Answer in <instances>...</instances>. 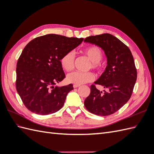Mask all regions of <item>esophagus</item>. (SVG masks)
Masks as SVG:
<instances>
[{
  "label": "esophagus",
  "mask_w": 154,
  "mask_h": 154,
  "mask_svg": "<svg viewBox=\"0 0 154 154\" xmlns=\"http://www.w3.org/2000/svg\"><path fill=\"white\" fill-rule=\"evenodd\" d=\"M80 86V85H73V87L74 88H78V87H79Z\"/></svg>",
  "instance_id": "esophagus-1"
}]
</instances>
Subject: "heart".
I'll return each mask as SVG.
<instances>
[{
  "instance_id": "heart-1",
  "label": "heart",
  "mask_w": 154,
  "mask_h": 154,
  "mask_svg": "<svg viewBox=\"0 0 154 154\" xmlns=\"http://www.w3.org/2000/svg\"><path fill=\"white\" fill-rule=\"evenodd\" d=\"M83 52L91 62V67L96 71H100L102 68L100 62L103 58V53L101 50L97 47H90L85 49ZM74 58H75V56L73 51H69L64 54L60 60V65L63 69L66 71H71L74 66ZM94 79V74L91 72H82L74 71L68 74L66 77L67 82L78 85L91 82Z\"/></svg>"
}]
</instances>
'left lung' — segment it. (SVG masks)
Returning <instances> with one entry per match:
<instances>
[{"label": "left lung", "mask_w": 154, "mask_h": 154, "mask_svg": "<svg viewBox=\"0 0 154 154\" xmlns=\"http://www.w3.org/2000/svg\"><path fill=\"white\" fill-rule=\"evenodd\" d=\"M84 42L99 46L107 60L105 71L94 82L103 86L100 91L94 85L84 105L90 112L101 116L112 114L129 100L137 80V71L129 48L109 33L88 36Z\"/></svg>", "instance_id": "1"}]
</instances>
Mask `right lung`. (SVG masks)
Segmentation results:
<instances>
[{
  "label": "right lung",
  "instance_id": "obj_1",
  "mask_svg": "<svg viewBox=\"0 0 154 154\" xmlns=\"http://www.w3.org/2000/svg\"><path fill=\"white\" fill-rule=\"evenodd\" d=\"M83 40L49 34L32 40L23 49L17 64L16 88L32 112L48 115L62 109L73 85H57L66 76L60 60Z\"/></svg>",
  "mask_w": 154,
  "mask_h": 154
}]
</instances>
